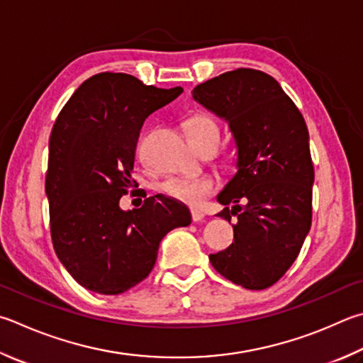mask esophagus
Here are the masks:
<instances>
[{
  "instance_id": "1",
  "label": "esophagus",
  "mask_w": 363,
  "mask_h": 363,
  "mask_svg": "<svg viewBox=\"0 0 363 363\" xmlns=\"http://www.w3.org/2000/svg\"><path fill=\"white\" fill-rule=\"evenodd\" d=\"M190 214H192L194 222H201L204 219V213H201L200 209H190Z\"/></svg>"
}]
</instances>
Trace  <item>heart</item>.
<instances>
[{
    "label": "heart",
    "instance_id": "1",
    "mask_svg": "<svg viewBox=\"0 0 363 363\" xmlns=\"http://www.w3.org/2000/svg\"><path fill=\"white\" fill-rule=\"evenodd\" d=\"M186 131L196 147L206 143H219L220 130L219 125L213 117L208 114H195L186 122ZM216 187V179L209 174H192V176H177L162 184L164 195L176 201L192 204L196 206L206 196L213 192Z\"/></svg>",
    "mask_w": 363,
    "mask_h": 363
}]
</instances>
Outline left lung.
Masks as SVG:
<instances>
[{"mask_svg":"<svg viewBox=\"0 0 363 363\" xmlns=\"http://www.w3.org/2000/svg\"><path fill=\"white\" fill-rule=\"evenodd\" d=\"M192 95L225 118L238 150V171L217 195L225 204L217 216L238 222L233 242L211 254V265L235 284L262 291L292 267L311 228L314 168L305 118L276 79L250 68L209 79Z\"/></svg>","mask_w":363,"mask_h":363,"instance_id":"obj_1","label":"left lung"}]
</instances>
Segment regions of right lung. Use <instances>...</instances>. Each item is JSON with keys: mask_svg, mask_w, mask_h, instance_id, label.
<instances>
[{"mask_svg": "<svg viewBox=\"0 0 363 363\" xmlns=\"http://www.w3.org/2000/svg\"><path fill=\"white\" fill-rule=\"evenodd\" d=\"M181 94L182 87L157 89L125 72H100L79 85L57 117L45 174L52 242L68 273L91 292L117 295L140 284L163 236L192 222L182 203L162 194L140 209L118 206L135 182L144 121Z\"/></svg>", "mask_w": 363, "mask_h": 363, "instance_id": "1", "label": "right lung"}]
</instances>
